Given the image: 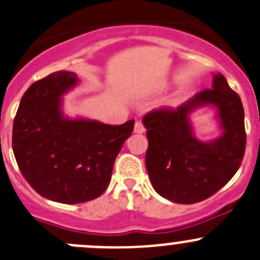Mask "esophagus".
I'll return each mask as SVG.
<instances>
[{
	"label": "esophagus",
	"instance_id": "esophagus-1",
	"mask_svg": "<svg viewBox=\"0 0 260 260\" xmlns=\"http://www.w3.org/2000/svg\"><path fill=\"white\" fill-rule=\"evenodd\" d=\"M135 132L136 133H143V132H145V125H143V123L141 122V120H137V122H136Z\"/></svg>",
	"mask_w": 260,
	"mask_h": 260
}]
</instances>
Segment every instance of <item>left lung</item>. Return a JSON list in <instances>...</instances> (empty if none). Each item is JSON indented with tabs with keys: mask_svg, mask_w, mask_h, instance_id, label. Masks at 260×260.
Wrapping results in <instances>:
<instances>
[{
	"mask_svg": "<svg viewBox=\"0 0 260 260\" xmlns=\"http://www.w3.org/2000/svg\"><path fill=\"white\" fill-rule=\"evenodd\" d=\"M202 105L219 109L224 135L212 143L192 136L188 113ZM148 148L146 168L161 197L181 205L201 202L220 190L239 170L245 153L246 133L240 96L222 75L213 76L212 89L198 92L178 108L162 107L143 117Z\"/></svg>",
	"mask_w": 260,
	"mask_h": 260,
	"instance_id": "obj_1",
	"label": "left lung"
}]
</instances>
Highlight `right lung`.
I'll use <instances>...</instances> for the list:
<instances>
[{
    "mask_svg": "<svg viewBox=\"0 0 260 260\" xmlns=\"http://www.w3.org/2000/svg\"><path fill=\"white\" fill-rule=\"evenodd\" d=\"M74 72L35 81L22 95L12 127V150L22 176L42 197L66 205L100 197L135 120L110 125L66 119L60 96L74 87Z\"/></svg>",
    "mask_w": 260,
    "mask_h": 260,
    "instance_id": "1",
    "label": "right lung"
}]
</instances>
